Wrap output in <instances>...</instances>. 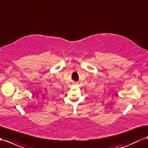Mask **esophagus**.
Wrapping results in <instances>:
<instances>
[{
    "instance_id": "obj_1",
    "label": "esophagus",
    "mask_w": 148,
    "mask_h": 148,
    "mask_svg": "<svg viewBox=\"0 0 148 148\" xmlns=\"http://www.w3.org/2000/svg\"><path fill=\"white\" fill-rule=\"evenodd\" d=\"M74 84V85H76V84H77V82H75Z\"/></svg>"
}]
</instances>
